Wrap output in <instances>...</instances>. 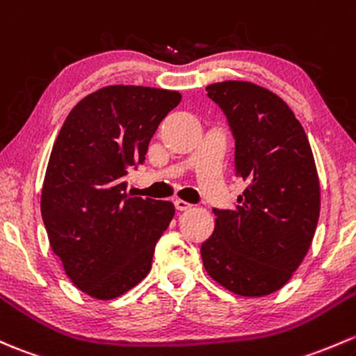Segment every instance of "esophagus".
Returning a JSON list of instances; mask_svg holds the SVG:
<instances>
[{
  "label": "esophagus",
  "instance_id": "obj_1",
  "mask_svg": "<svg viewBox=\"0 0 356 356\" xmlns=\"http://www.w3.org/2000/svg\"><path fill=\"white\" fill-rule=\"evenodd\" d=\"M174 204L179 211H186V209H191V207H193V204L188 203V201H184V200H175Z\"/></svg>",
  "mask_w": 356,
  "mask_h": 356
}]
</instances>
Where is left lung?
I'll use <instances>...</instances> for the list:
<instances>
[{"label": "left lung", "instance_id": "obj_1", "mask_svg": "<svg viewBox=\"0 0 356 356\" xmlns=\"http://www.w3.org/2000/svg\"><path fill=\"white\" fill-rule=\"evenodd\" d=\"M235 138V177L247 182L235 209H213L201 245L204 269L242 297L286 285L312 244L321 186L312 149L293 111L271 90L227 80L207 87Z\"/></svg>", "mask_w": 356, "mask_h": 356}]
</instances>
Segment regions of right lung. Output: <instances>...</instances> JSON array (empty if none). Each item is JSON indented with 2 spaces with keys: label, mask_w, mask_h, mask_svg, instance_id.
Segmentation results:
<instances>
[{
  "label": "right lung",
  "mask_w": 356,
  "mask_h": 356,
  "mask_svg": "<svg viewBox=\"0 0 356 356\" xmlns=\"http://www.w3.org/2000/svg\"><path fill=\"white\" fill-rule=\"evenodd\" d=\"M175 90L109 85L83 97L52 147L40 213L52 252L74 286L111 300L152 269L156 242L174 218L170 201L126 193L128 167L143 163Z\"/></svg>",
  "instance_id": "obj_1"
}]
</instances>
